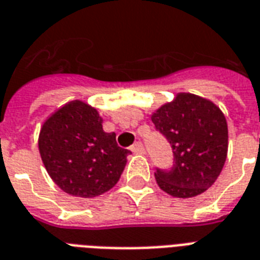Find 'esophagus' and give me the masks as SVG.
Masks as SVG:
<instances>
[{
  "label": "esophagus",
  "mask_w": 260,
  "mask_h": 260,
  "mask_svg": "<svg viewBox=\"0 0 260 260\" xmlns=\"http://www.w3.org/2000/svg\"><path fill=\"white\" fill-rule=\"evenodd\" d=\"M131 151H132V152H135V154H144V146H143L142 143L140 142H136L134 144V146L131 147Z\"/></svg>",
  "instance_id": "1"
}]
</instances>
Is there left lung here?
Instances as JSON below:
<instances>
[{
	"mask_svg": "<svg viewBox=\"0 0 260 260\" xmlns=\"http://www.w3.org/2000/svg\"><path fill=\"white\" fill-rule=\"evenodd\" d=\"M151 120L173 148L170 170L156 169L159 187L173 197L204 193L221 173L228 151V125L218 106L206 98L179 93Z\"/></svg>",
	"mask_w": 260,
	"mask_h": 260,
	"instance_id": "obj_1",
	"label": "left lung"
}]
</instances>
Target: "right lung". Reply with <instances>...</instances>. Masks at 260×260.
<instances>
[{
	"label": "right lung",
	"instance_id": "1",
	"mask_svg": "<svg viewBox=\"0 0 260 260\" xmlns=\"http://www.w3.org/2000/svg\"><path fill=\"white\" fill-rule=\"evenodd\" d=\"M39 151L52 181L75 197L101 196L118 182L131 151L117 146L116 134L102 129V118L86 102L71 101L43 124Z\"/></svg>",
	"mask_w": 260,
	"mask_h": 260
}]
</instances>
